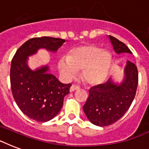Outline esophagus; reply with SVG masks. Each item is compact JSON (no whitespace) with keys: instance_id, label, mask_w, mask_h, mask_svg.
I'll use <instances>...</instances> for the list:
<instances>
[{"instance_id":"obj_1","label":"esophagus","mask_w":149,"mask_h":149,"mask_svg":"<svg viewBox=\"0 0 149 149\" xmlns=\"http://www.w3.org/2000/svg\"><path fill=\"white\" fill-rule=\"evenodd\" d=\"M78 89H79V86H77V85H75V84H72L71 87H70V92H72V91H75L76 90H78Z\"/></svg>"}]
</instances>
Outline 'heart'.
<instances>
[{"mask_svg": "<svg viewBox=\"0 0 149 149\" xmlns=\"http://www.w3.org/2000/svg\"><path fill=\"white\" fill-rule=\"evenodd\" d=\"M111 62L107 50L95 45H86L71 51L68 58H62L58 66L64 77L71 79L77 71H81L82 79L89 86L101 84L106 77Z\"/></svg>", "mask_w": 149, "mask_h": 149, "instance_id": "1", "label": "heart"}]
</instances>
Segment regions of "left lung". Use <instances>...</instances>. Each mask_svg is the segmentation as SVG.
Listing matches in <instances>:
<instances>
[{
	"label": "left lung",
	"mask_w": 149,
	"mask_h": 149,
	"mask_svg": "<svg viewBox=\"0 0 149 149\" xmlns=\"http://www.w3.org/2000/svg\"><path fill=\"white\" fill-rule=\"evenodd\" d=\"M116 53H132L125 43L109 36ZM139 83V72L134 63L127 61L125 67V81L116 85L109 79L104 84L89 90V97L83 107L84 111L92 124L104 127L113 125L122 118L129 109Z\"/></svg>",
	"instance_id": "left-lung-1"
}]
</instances>
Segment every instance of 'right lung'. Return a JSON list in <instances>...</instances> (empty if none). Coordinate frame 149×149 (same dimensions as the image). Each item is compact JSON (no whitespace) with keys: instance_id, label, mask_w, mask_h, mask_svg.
Segmentation results:
<instances>
[{"instance_id":"add662e5","label":"right lung","mask_w":149,"mask_h":149,"mask_svg":"<svg viewBox=\"0 0 149 149\" xmlns=\"http://www.w3.org/2000/svg\"><path fill=\"white\" fill-rule=\"evenodd\" d=\"M65 42L47 36L32 38L17 50L11 61L10 80L14 99L25 115L38 122H45L56 116L72 84L58 81L47 72L48 66L31 71L26 60L40 48L56 52Z\"/></svg>"}]
</instances>
